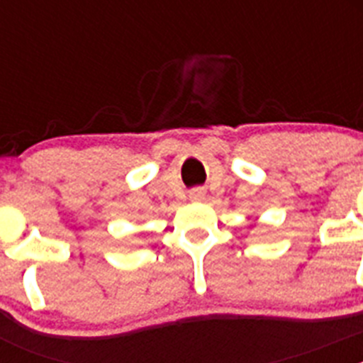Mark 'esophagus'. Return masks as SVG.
I'll return each instance as SVG.
<instances>
[{
    "instance_id": "obj_1",
    "label": "esophagus",
    "mask_w": 363,
    "mask_h": 363,
    "mask_svg": "<svg viewBox=\"0 0 363 363\" xmlns=\"http://www.w3.org/2000/svg\"><path fill=\"white\" fill-rule=\"evenodd\" d=\"M203 196H205L203 189H194V191L191 192L192 200H203Z\"/></svg>"
}]
</instances>
